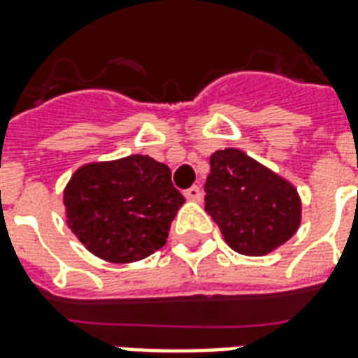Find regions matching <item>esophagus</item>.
I'll use <instances>...</instances> for the list:
<instances>
[{
    "instance_id": "esophagus-1",
    "label": "esophagus",
    "mask_w": 358,
    "mask_h": 358,
    "mask_svg": "<svg viewBox=\"0 0 358 358\" xmlns=\"http://www.w3.org/2000/svg\"><path fill=\"white\" fill-rule=\"evenodd\" d=\"M184 195L187 201H195V203H199V201L203 199V189H201L199 185H191L189 189L184 191Z\"/></svg>"
}]
</instances>
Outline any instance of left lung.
Listing matches in <instances>:
<instances>
[{"label":"left lung","instance_id":"1","mask_svg":"<svg viewBox=\"0 0 358 358\" xmlns=\"http://www.w3.org/2000/svg\"><path fill=\"white\" fill-rule=\"evenodd\" d=\"M204 191V210L240 255H266L299 231L302 203L296 187L242 150L210 155Z\"/></svg>","mask_w":358,"mask_h":358}]
</instances>
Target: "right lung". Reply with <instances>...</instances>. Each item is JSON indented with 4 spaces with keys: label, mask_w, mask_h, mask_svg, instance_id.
<instances>
[{
    "label": "right lung",
    "mask_w": 358,
    "mask_h": 358,
    "mask_svg": "<svg viewBox=\"0 0 358 358\" xmlns=\"http://www.w3.org/2000/svg\"><path fill=\"white\" fill-rule=\"evenodd\" d=\"M184 203L171 169L141 154L86 163L64 189L69 229L108 263H135L161 250Z\"/></svg>",
    "instance_id": "add662e5"
}]
</instances>
